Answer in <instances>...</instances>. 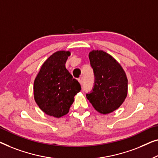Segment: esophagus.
Instances as JSON below:
<instances>
[{
	"label": "esophagus",
	"mask_w": 158,
	"mask_h": 158,
	"mask_svg": "<svg viewBox=\"0 0 158 158\" xmlns=\"http://www.w3.org/2000/svg\"><path fill=\"white\" fill-rule=\"evenodd\" d=\"M78 80H79V83L81 84H82V83H83V77H79Z\"/></svg>",
	"instance_id": "esophagus-1"
}]
</instances>
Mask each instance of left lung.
I'll use <instances>...</instances> for the list:
<instances>
[{
    "label": "left lung",
    "instance_id": "left-lung-1",
    "mask_svg": "<svg viewBox=\"0 0 158 158\" xmlns=\"http://www.w3.org/2000/svg\"><path fill=\"white\" fill-rule=\"evenodd\" d=\"M89 58L94 72V83L92 92L86 94V98L101 114L114 112L127 94L125 72L114 58L103 51H92Z\"/></svg>",
    "mask_w": 158,
    "mask_h": 158
}]
</instances>
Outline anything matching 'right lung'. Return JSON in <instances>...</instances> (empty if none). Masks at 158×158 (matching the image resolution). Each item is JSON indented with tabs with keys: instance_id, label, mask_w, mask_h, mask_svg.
<instances>
[{
	"instance_id": "1",
	"label": "right lung",
	"mask_w": 158,
	"mask_h": 158,
	"mask_svg": "<svg viewBox=\"0 0 158 158\" xmlns=\"http://www.w3.org/2000/svg\"><path fill=\"white\" fill-rule=\"evenodd\" d=\"M69 52L59 51L46 59L34 84V99L46 114L61 117L69 112L81 85L66 69Z\"/></svg>"
}]
</instances>
